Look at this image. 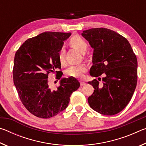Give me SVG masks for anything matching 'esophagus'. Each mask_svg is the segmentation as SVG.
I'll list each match as a JSON object with an SVG mask.
<instances>
[{
	"label": "esophagus",
	"mask_w": 146,
	"mask_h": 146,
	"mask_svg": "<svg viewBox=\"0 0 146 146\" xmlns=\"http://www.w3.org/2000/svg\"><path fill=\"white\" fill-rule=\"evenodd\" d=\"M80 85L84 86V85H86V82H84V81H80Z\"/></svg>",
	"instance_id": "34e87169"
}]
</instances>
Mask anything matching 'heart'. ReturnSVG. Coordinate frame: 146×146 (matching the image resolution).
<instances>
[{
	"mask_svg": "<svg viewBox=\"0 0 146 146\" xmlns=\"http://www.w3.org/2000/svg\"><path fill=\"white\" fill-rule=\"evenodd\" d=\"M70 44L74 48L77 49L80 52L84 53L87 50L88 44L84 39L78 35H74L70 40ZM65 49L62 48L58 53V59L60 62L63 64L65 63ZM87 71V66L84 64L72 65L66 71V74L69 76L75 78L82 77Z\"/></svg>",
	"mask_w": 146,
	"mask_h": 146,
	"instance_id": "b5f03b06",
	"label": "heart"
}]
</instances>
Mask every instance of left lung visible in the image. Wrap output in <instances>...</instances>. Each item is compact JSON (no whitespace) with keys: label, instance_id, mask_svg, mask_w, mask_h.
<instances>
[{"label":"left lung","instance_id":"8db88e82","mask_svg":"<svg viewBox=\"0 0 146 146\" xmlns=\"http://www.w3.org/2000/svg\"><path fill=\"white\" fill-rule=\"evenodd\" d=\"M82 35L94 49L90 75L106 74L103 84L97 79L88 82L95 89L89 104L102 115L117 114L129 102L137 86V56L127 39L111 29L91 28Z\"/></svg>","mask_w":146,"mask_h":146}]
</instances>
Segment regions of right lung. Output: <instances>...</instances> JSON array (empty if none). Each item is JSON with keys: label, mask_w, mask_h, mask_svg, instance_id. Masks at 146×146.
Wrapping results in <instances>:
<instances>
[{"label": "right lung", "mask_w": 146, "mask_h": 146, "mask_svg": "<svg viewBox=\"0 0 146 146\" xmlns=\"http://www.w3.org/2000/svg\"><path fill=\"white\" fill-rule=\"evenodd\" d=\"M71 33L46 31L29 38L17 51L13 70V82L20 99L36 117L49 118L68 107L70 97L80 87L75 78H62L56 90L49 86L48 75L56 73L61 64L58 53Z\"/></svg>", "instance_id": "right-lung-1"}]
</instances>
